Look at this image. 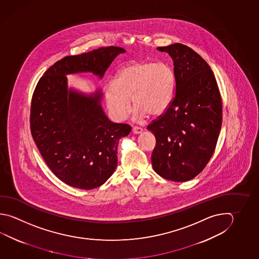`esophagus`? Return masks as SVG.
<instances>
[{
	"mask_svg": "<svg viewBox=\"0 0 259 259\" xmlns=\"http://www.w3.org/2000/svg\"><path fill=\"white\" fill-rule=\"evenodd\" d=\"M132 132L134 133L135 135H139V134H141V133L143 132V129H142L141 127H133Z\"/></svg>",
	"mask_w": 259,
	"mask_h": 259,
	"instance_id": "34e87169",
	"label": "esophagus"
}]
</instances>
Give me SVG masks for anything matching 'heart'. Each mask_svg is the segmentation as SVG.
<instances>
[{
	"mask_svg": "<svg viewBox=\"0 0 259 259\" xmlns=\"http://www.w3.org/2000/svg\"><path fill=\"white\" fill-rule=\"evenodd\" d=\"M174 76L163 62H136L119 71L115 82H109L104 97L109 112L122 121L131 112V100L137 120L149 114L159 115L166 111L173 94Z\"/></svg>",
	"mask_w": 259,
	"mask_h": 259,
	"instance_id": "heart-1",
	"label": "heart"
}]
</instances>
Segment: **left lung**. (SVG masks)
Instances as JSON below:
<instances>
[{"instance_id":"8db88e82","label":"left lung","mask_w":259,"mask_h":259,"mask_svg":"<svg viewBox=\"0 0 259 259\" xmlns=\"http://www.w3.org/2000/svg\"><path fill=\"white\" fill-rule=\"evenodd\" d=\"M174 62L175 89L166 111L147 126L156 137L154 170L168 181L192 180L203 170L216 147L223 104L214 74L185 45L157 48Z\"/></svg>"}]
</instances>
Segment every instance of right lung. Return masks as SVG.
<instances>
[{
  "label": "right lung",
  "mask_w": 259,
  "mask_h": 259,
  "mask_svg": "<svg viewBox=\"0 0 259 259\" xmlns=\"http://www.w3.org/2000/svg\"><path fill=\"white\" fill-rule=\"evenodd\" d=\"M125 50L100 48L68 56L45 72L34 89L30 127L34 143L49 168L74 188L103 185L117 166L119 140L131 132L126 123L108 119L102 93L86 95L68 89V74L93 72L102 78L113 59Z\"/></svg>",
  "instance_id": "obj_1"
}]
</instances>
